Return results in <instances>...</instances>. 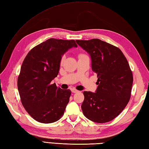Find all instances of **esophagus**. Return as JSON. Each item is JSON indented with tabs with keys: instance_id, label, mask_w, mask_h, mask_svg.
I'll return each instance as SVG.
<instances>
[{
	"instance_id": "obj_1",
	"label": "esophagus",
	"mask_w": 149,
	"mask_h": 149,
	"mask_svg": "<svg viewBox=\"0 0 149 149\" xmlns=\"http://www.w3.org/2000/svg\"><path fill=\"white\" fill-rule=\"evenodd\" d=\"M71 91H72V93H77V92L79 91L78 90H77V89H75V88H72V89H71Z\"/></svg>"
}]
</instances>
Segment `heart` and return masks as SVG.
I'll use <instances>...</instances> for the list:
<instances>
[{
    "mask_svg": "<svg viewBox=\"0 0 149 149\" xmlns=\"http://www.w3.org/2000/svg\"><path fill=\"white\" fill-rule=\"evenodd\" d=\"M86 56V55H84V54H81L79 55V56Z\"/></svg>",
    "mask_w": 149,
    "mask_h": 149,
    "instance_id": "heart-1",
    "label": "heart"
}]
</instances>
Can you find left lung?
<instances>
[{
  "instance_id": "8db88e82",
  "label": "left lung",
  "mask_w": 149,
  "mask_h": 149,
  "mask_svg": "<svg viewBox=\"0 0 149 149\" xmlns=\"http://www.w3.org/2000/svg\"><path fill=\"white\" fill-rule=\"evenodd\" d=\"M90 54L92 70L97 74L95 93L84 91L81 109L84 116L98 123L109 122L122 112L131 95L133 77L119 48L98 39L76 40Z\"/></svg>"
}]
</instances>
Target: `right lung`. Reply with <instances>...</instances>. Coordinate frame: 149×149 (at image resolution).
I'll list each match as a JSON object with an SVG mask.
<instances>
[{
  "label": "right lung",
  "instance_id": "1",
  "mask_svg": "<svg viewBox=\"0 0 149 149\" xmlns=\"http://www.w3.org/2000/svg\"><path fill=\"white\" fill-rule=\"evenodd\" d=\"M72 47H77L74 40L49 39L33 47L24 59L17 82L20 100L38 122L52 123L63 116L71 91L51 81L59 73L61 56Z\"/></svg>",
  "mask_w": 149,
  "mask_h": 149
}]
</instances>
